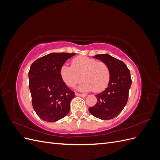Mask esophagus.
Listing matches in <instances>:
<instances>
[{"mask_svg":"<svg viewBox=\"0 0 160 160\" xmlns=\"http://www.w3.org/2000/svg\"><path fill=\"white\" fill-rule=\"evenodd\" d=\"M75 95L76 96H79V97H85L86 95L84 94H80L79 93H75Z\"/></svg>","mask_w":160,"mask_h":160,"instance_id":"34e87169","label":"esophagus"}]
</instances>
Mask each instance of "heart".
<instances>
[{
    "label": "heart",
    "instance_id": "1",
    "mask_svg": "<svg viewBox=\"0 0 160 160\" xmlns=\"http://www.w3.org/2000/svg\"><path fill=\"white\" fill-rule=\"evenodd\" d=\"M60 75L69 87H74L83 79L84 81L78 87V89L84 91H102L107 88L110 80L109 69L105 62L85 56L74 58L71 67L62 65Z\"/></svg>",
    "mask_w": 160,
    "mask_h": 160
}]
</instances>
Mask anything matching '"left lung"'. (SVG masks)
I'll return each instance as SVG.
<instances>
[{
    "label": "left lung",
    "instance_id": "left-lung-1",
    "mask_svg": "<svg viewBox=\"0 0 160 160\" xmlns=\"http://www.w3.org/2000/svg\"><path fill=\"white\" fill-rule=\"evenodd\" d=\"M105 62L109 69L110 80L108 87L96 95L98 102L89 111L95 118L103 120L111 119L121 113L126 105L129 91L132 85L130 71L126 65L109 54L93 57Z\"/></svg>",
    "mask_w": 160,
    "mask_h": 160
}]
</instances>
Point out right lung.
I'll use <instances>...</instances> for the list:
<instances>
[{"mask_svg":"<svg viewBox=\"0 0 160 160\" xmlns=\"http://www.w3.org/2000/svg\"><path fill=\"white\" fill-rule=\"evenodd\" d=\"M75 53L51 52L37 59L28 72L34 110L41 119L55 122L68 114L75 95L62 81L60 69Z\"/></svg>","mask_w":160,"mask_h":160,"instance_id":"add662e5","label":"right lung"}]
</instances>
